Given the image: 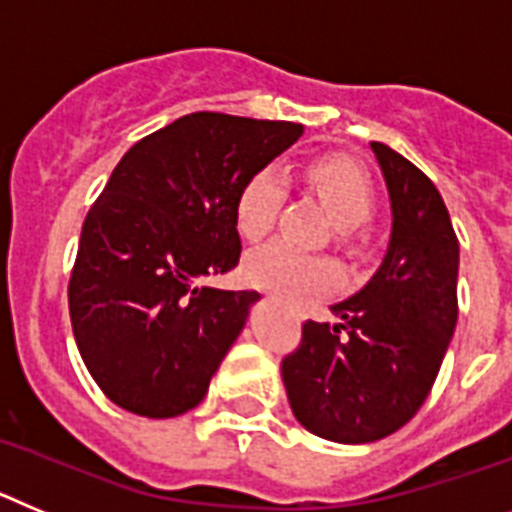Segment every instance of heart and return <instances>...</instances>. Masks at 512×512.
Wrapping results in <instances>:
<instances>
[{
    "label": "heart",
    "mask_w": 512,
    "mask_h": 512,
    "mask_svg": "<svg viewBox=\"0 0 512 512\" xmlns=\"http://www.w3.org/2000/svg\"><path fill=\"white\" fill-rule=\"evenodd\" d=\"M309 188L322 198L330 216L342 229L366 224L373 213V190L368 177L345 159H317L306 167ZM283 182L275 170H260L244 182L234 206L242 237L262 239L270 234L281 213ZM247 281L278 291L288 299H306L330 291L340 283V268L330 257L304 255L291 244L273 242L252 252L244 262Z\"/></svg>",
    "instance_id": "obj_1"
}]
</instances>
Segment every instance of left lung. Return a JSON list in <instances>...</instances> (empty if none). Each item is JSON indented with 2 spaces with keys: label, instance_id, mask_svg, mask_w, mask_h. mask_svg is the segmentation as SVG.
Here are the masks:
<instances>
[{
  "label": "left lung",
  "instance_id": "left-lung-1",
  "mask_svg": "<svg viewBox=\"0 0 512 512\" xmlns=\"http://www.w3.org/2000/svg\"><path fill=\"white\" fill-rule=\"evenodd\" d=\"M391 206L389 247L371 281L306 322L281 363L296 420L335 443H373L415 417L448 350L459 301V239L441 193L386 144L371 141Z\"/></svg>",
  "mask_w": 512,
  "mask_h": 512
}]
</instances>
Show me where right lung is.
Instances as JSON below:
<instances>
[{
    "label": "right lung",
    "instance_id": "right-lung-1",
    "mask_svg": "<svg viewBox=\"0 0 512 512\" xmlns=\"http://www.w3.org/2000/svg\"><path fill=\"white\" fill-rule=\"evenodd\" d=\"M301 133L190 113L123 154L84 219L69 281L79 355L110 402L154 420L203 402L260 293L198 281L237 268L239 190Z\"/></svg>",
    "mask_w": 512,
    "mask_h": 512
}]
</instances>
